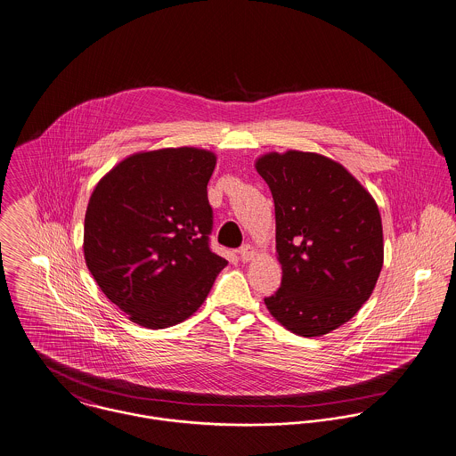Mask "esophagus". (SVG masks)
Masks as SVG:
<instances>
[{
	"instance_id": "34e87169",
	"label": "esophagus",
	"mask_w": 456,
	"mask_h": 456,
	"mask_svg": "<svg viewBox=\"0 0 456 456\" xmlns=\"http://www.w3.org/2000/svg\"><path fill=\"white\" fill-rule=\"evenodd\" d=\"M239 256H240V261L248 263L256 256V248H252L250 244H244L242 248H239Z\"/></svg>"
}]
</instances>
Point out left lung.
I'll use <instances>...</instances> for the list:
<instances>
[{
	"label": "left lung",
	"instance_id": "left-lung-1",
	"mask_svg": "<svg viewBox=\"0 0 456 456\" xmlns=\"http://www.w3.org/2000/svg\"><path fill=\"white\" fill-rule=\"evenodd\" d=\"M277 224L281 288L265 297L290 332L322 336L370 299L383 266V230L373 197L328 157L268 153L256 162Z\"/></svg>",
	"mask_w": 456,
	"mask_h": 456
}]
</instances>
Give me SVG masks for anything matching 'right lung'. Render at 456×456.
<instances>
[{
  "instance_id": "right-lung-1",
  "label": "right lung",
  "mask_w": 456,
  "mask_h": 456,
  "mask_svg": "<svg viewBox=\"0 0 456 456\" xmlns=\"http://www.w3.org/2000/svg\"><path fill=\"white\" fill-rule=\"evenodd\" d=\"M214 167L216 155L197 148L135 153L88 200L85 263L106 297L142 328L186 321L228 265L208 248Z\"/></svg>"
}]
</instances>
